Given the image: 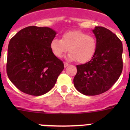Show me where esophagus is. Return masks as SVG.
I'll use <instances>...</instances> for the list:
<instances>
[{
    "mask_svg": "<svg viewBox=\"0 0 130 130\" xmlns=\"http://www.w3.org/2000/svg\"><path fill=\"white\" fill-rule=\"evenodd\" d=\"M64 67L66 68V67H68V66H69V64L68 62H64Z\"/></svg>",
    "mask_w": 130,
    "mask_h": 130,
    "instance_id": "esophagus-1",
    "label": "esophagus"
}]
</instances>
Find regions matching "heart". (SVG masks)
I'll use <instances>...</instances> for the list:
<instances>
[{
  "instance_id": "b5f03b06",
  "label": "heart",
  "mask_w": 130,
  "mask_h": 130,
  "mask_svg": "<svg viewBox=\"0 0 130 130\" xmlns=\"http://www.w3.org/2000/svg\"><path fill=\"white\" fill-rule=\"evenodd\" d=\"M50 47L53 53L58 58L69 51V59L85 63L94 55L97 49V40L95 36L84 31L71 30L64 33L61 40L53 39Z\"/></svg>"
}]
</instances>
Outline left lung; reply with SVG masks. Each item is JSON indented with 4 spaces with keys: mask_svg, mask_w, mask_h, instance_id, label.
I'll return each mask as SVG.
<instances>
[{
    "mask_svg": "<svg viewBox=\"0 0 130 130\" xmlns=\"http://www.w3.org/2000/svg\"><path fill=\"white\" fill-rule=\"evenodd\" d=\"M93 32L97 49L92 59L77 65L73 84L87 96H96L107 91L119 79L123 68L122 43L117 35L103 26H96Z\"/></svg>",
    "mask_w": 130,
    "mask_h": 130,
    "instance_id": "left-lung-1",
    "label": "left lung"
}]
</instances>
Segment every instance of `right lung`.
I'll return each mask as SVG.
<instances>
[{
  "instance_id": "1",
  "label": "right lung",
  "mask_w": 130,
  "mask_h": 130,
  "mask_svg": "<svg viewBox=\"0 0 130 130\" xmlns=\"http://www.w3.org/2000/svg\"><path fill=\"white\" fill-rule=\"evenodd\" d=\"M57 33L48 27L27 26L9 42L6 72L11 82L23 92L43 95L54 87L64 63L51 49Z\"/></svg>"
}]
</instances>
